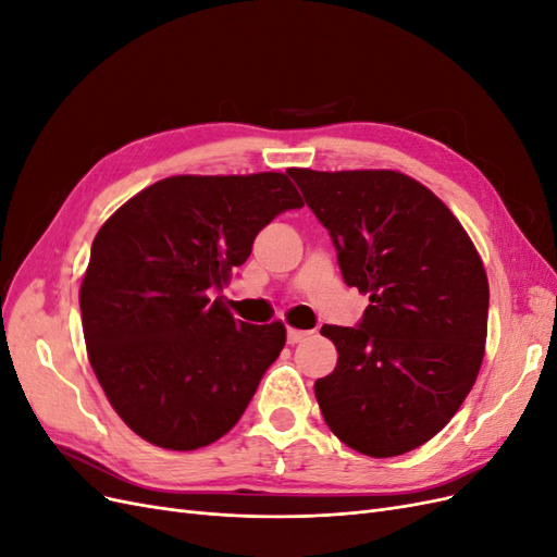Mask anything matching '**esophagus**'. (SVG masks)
<instances>
[{
  "mask_svg": "<svg viewBox=\"0 0 557 557\" xmlns=\"http://www.w3.org/2000/svg\"><path fill=\"white\" fill-rule=\"evenodd\" d=\"M309 334L311 332H307V330H297V327H288V344H299V342H305V339H309Z\"/></svg>",
  "mask_w": 557,
  "mask_h": 557,
  "instance_id": "1",
  "label": "esophagus"
}]
</instances>
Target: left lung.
I'll list each match as a JSON object with an SVG mask.
<instances>
[{
    "label": "left lung",
    "mask_w": 557,
    "mask_h": 557,
    "mask_svg": "<svg viewBox=\"0 0 557 557\" xmlns=\"http://www.w3.org/2000/svg\"><path fill=\"white\" fill-rule=\"evenodd\" d=\"M330 232L344 281L369 295L358 327L323 325L339 360L313 391L327 428L369 458L430 442L485 352L487 276L458 218L391 170H288Z\"/></svg>",
    "instance_id": "1"
}]
</instances>
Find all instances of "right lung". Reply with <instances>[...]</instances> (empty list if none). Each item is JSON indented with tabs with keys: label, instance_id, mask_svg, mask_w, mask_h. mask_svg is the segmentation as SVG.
Segmentation results:
<instances>
[{
	"label": "right lung",
	"instance_id": "right-lung-1",
	"mask_svg": "<svg viewBox=\"0 0 557 557\" xmlns=\"http://www.w3.org/2000/svg\"><path fill=\"white\" fill-rule=\"evenodd\" d=\"M305 207L278 172L170 176L97 232L81 283L92 372L141 440L195 450L227 434L285 346V325L234 320L221 293L258 232Z\"/></svg>",
	"mask_w": 557,
	"mask_h": 557
}]
</instances>
